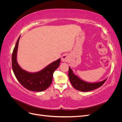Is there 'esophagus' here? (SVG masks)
<instances>
[{
  "instance_id": "34e87169",
  "label": "esophagus",
  "mask_w": 122,
  "mask_h": 122,
  "mask_svg": "<svg viewBox=\"0 0 122 122\" xmlns=\"http://www.w3.org/2000/svg\"><path fill=\"white\" fill-rule=\"evenodd\" d=\"M69 56L68 54H64L62 55L61 60L63 62H67L69 61Z\"/></svg>"
}]
</instances>
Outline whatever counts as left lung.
Listing matches in <instances>:
<instances>
[{
  "mask_svg": "<svg viewBox=\"0 0 122 122\" xmlns=\"http://www.w3.org/2000/svg\"><path fill=\"white\" fill-rule=\"evenodd\" d=\"M69 78L72 86L76 90L81 92H88L96 89L102 86L107 79L106 78L101 81L93 83L85 81L74 74L73 70L70 67L69 69Z\"/></svg>",
  "mask_w": 122,
  "mask_h": 122,
  "instance_id": "obj_1",
  "label": "left lung"
}]
</instances>
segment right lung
I'll return each instance as SVG.
<instances>
[{"instance_id": "1", "label": "right lung", "mask_w": 122, "mask_h": 122, "mask_svg": "<svg viewBox=\"0 0 122 122\" xmlns=\"http://www.w3.org/2000/svg\"><path fill=\"white\" fill-rule=\"evenodd\" d=\"M20 36L17 40L12 53V69L15 75L21 85L26 89L34 92H42L48 88L52 81L53 74L61 63V58L47 66L36 72H29L21 68L17 56Z\"/></svg>"}]
</instances>
